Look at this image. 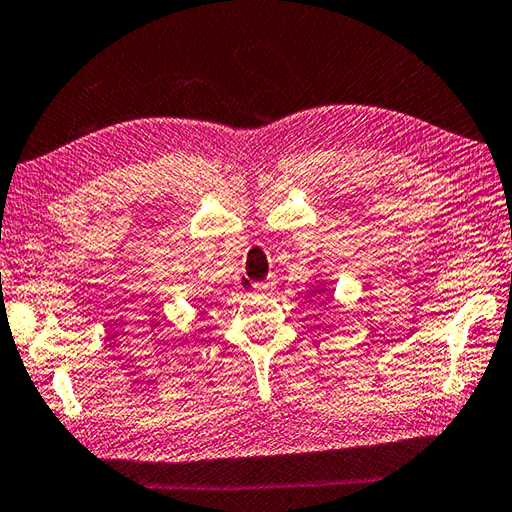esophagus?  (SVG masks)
<instances>
[{
	"label": "esophagus",
	"instance_id": "obj_1",
	"mask_svg": "<svg viewBox=\"0 0 512 512\" xmlns=\"http://www.w3.org/2000/svg\"><path fill=\"white\" fill-rule=\"evenodd\" d=\"M248 288L253 290V293H268V290L273 288V284H270V282H253Z\"/></svg>",
	"mask_w": 512,
	"mask_h": 512
}]
</instances>
